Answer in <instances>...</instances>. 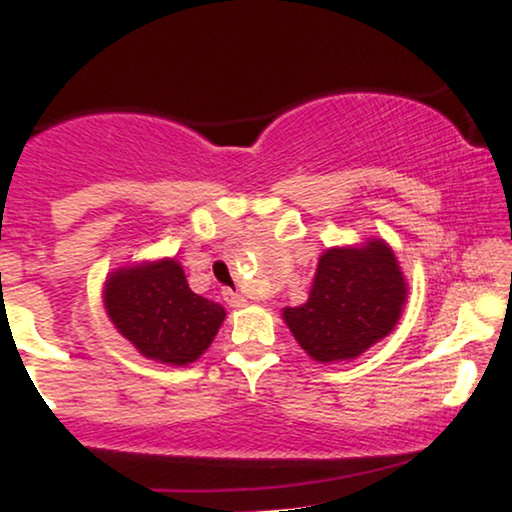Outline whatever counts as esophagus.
<instances>
[{
    "label": "esophagus",
    "mask_w": 512,
    "mask_h": 512,
    "mask_svg": "<svg viewBox=\"0 0 512 512\" xmlns=\"http://www.w3.org/2000/svg\"><path fill=\"white\" fill-rule=\"evenodd\" d=\"M222 297H225V302L230 304V306H234V309H239V306H246V299H244V294H239V292L225 290V292H222Z\"/></svg>",
    "instance_id": "34e87169"
}]
</instances>
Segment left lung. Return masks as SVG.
I'll use <instances>...</instances> for the list:
<instances>
[{"label":"left lung","mask_w":512,"mask_h":512,"mask_svg":"<svg viewBox=\"0 0 512 512\" xmlns=\"http://www.w3.org/2000/svg\"><path fill=\"white\" fill-rule=\"evenodd\" d=\"M407 282L383 239L335 246L318 258L309 299L282 311L294 340L321 364L345 362L383 340L400 321Z\"/></svg>","instance_id":"obj_1"}]
</instances>
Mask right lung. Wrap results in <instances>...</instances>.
I'll use <instances>...</instances> for the list:
<instances>
[{"instance_id":"1","label":"right lung","mask_w":512,"mask_h":512,"mask_svg":"<svg viewBox=\"0 0 512 512\" xmlns=\"http://www.w3.org/2000/svg\"><path fill=\"white\" fill-rule=\"evenodd\" d=\"M102 299L114 328L143 357L172 366L196 362L225 321L220 304L191 292L174 258L114 270Z\"/></svg>"}]
</instances>
